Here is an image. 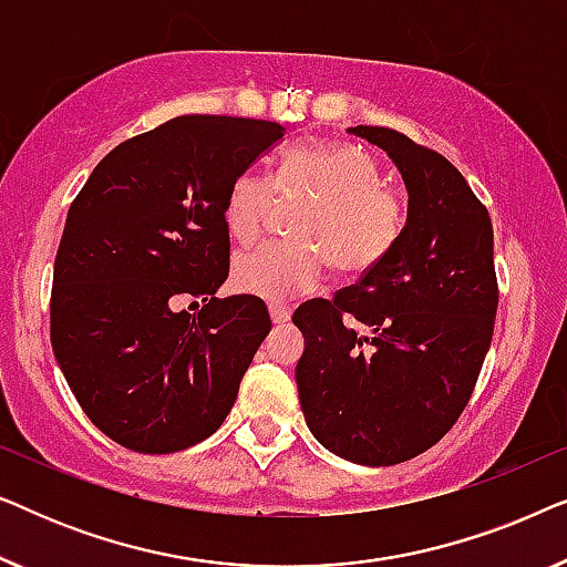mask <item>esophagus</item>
Listing matches in <instances>:
<instances>
[{
  "mask_svg": "<svg viewBox=\"0 0 567 567\" xmlns=\"http://www.w3.org/2000/svg\"><path fill=\"white\" fill-rule=\"evenodd\" d=\"M268 312H270V320H274L276 324H284L291 320V307L286 305V301H270Z\"/></svg>",
  "mask_w": 567,
  "mask_h": 567,
  "instance_id": "obj_1",
  "label": "esophagus"
}]
</instances>
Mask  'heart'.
I'll return each instance as SVG.
<instances>
[{
  "instance_id": "b5f03b06",
  "label": "heart",
  "mask_w": 567,
  "mask_h": 567,
  "mask_svg": "<svg viewBox=\"0 0 567 567\" xmlns=\"http://www.w3.org/2000/svg\"><path fill=\"white\" fill-rule=\"evenodd\" d=\"M278 196H309L293 224V243L243 252L231 284L243 293L284 301L315 289L330 260L340 274H367L390 258L408 221L405 196L384 183L379 162L355 144L301 142L284 152L276 175L247 167L231 177L224 227L239 245L260 237Z\"/></svg>"
}]
</instances>
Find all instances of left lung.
<instances>
[{"label":"left lung","instance_id":"1","mask_svg":"<svg viewBox=\"0 0 567 567\" xmlns=\"http://www.w3.org/2000/svg\"><path fill=\"white\" fill-rule=\"evenodd\" d=\"M351 134L400 167L408 224L390 258L293 312L297 386L324 449L390 467L444 439L475 390L498 312L493 221L444 154L382 126Z\"/></svg>","mask_w":567,"mask_h":567}]
</instances>
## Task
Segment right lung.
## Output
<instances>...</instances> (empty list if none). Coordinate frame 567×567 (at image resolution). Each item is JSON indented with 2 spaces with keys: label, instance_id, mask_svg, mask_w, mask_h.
<instances>
[{
  "label": "right lung",
  "instance_id": "right-lung-1",
  "mask_svg": "<svg viewBox=\"0 0 567 567\" xmlns=\"http://www.w3.org/2000/svg\"><path fill=\"white\" fill-rule=\"evenodd\" d=\"M286 134L229 115H181L107 152L66 214L51 346L84 413L115 444L173 454L212 436L270 332L229 276L224 198ZM206 300L198 316L185 300Z\"/></svg>",
  "mask_w": 567,
  "mask_h": 567
}]
</instances>
